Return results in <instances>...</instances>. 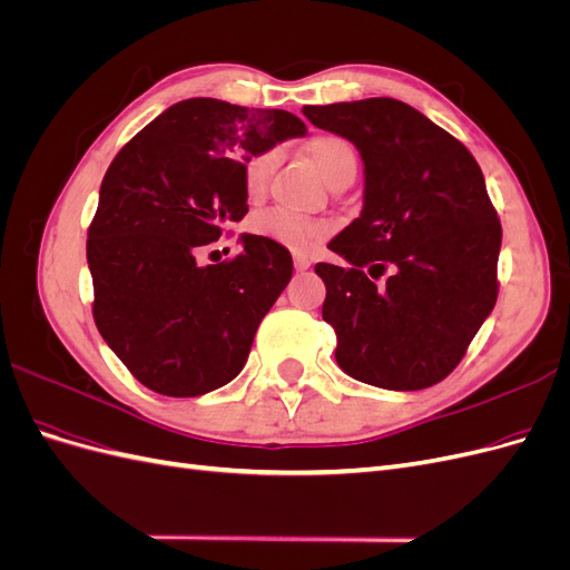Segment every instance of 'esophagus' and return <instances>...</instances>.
<instances>
[{"label": "esophagus", "mask_w": 570, "mask_h": 570, "mask_svg": "<svg viewBox=\"0 0 570 570\" xmlns=\"http://www.w3.org/2000/svg\"><path fill=\"white\" fill-rule=\"evenodd\" d=\"M308 266H312V262H308V258H306L304 254H297V256H295V268H297V271H306Z\"/></svg>", "instance_id": "esophagus-1"}]
</instances>
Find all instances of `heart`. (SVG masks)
Masks as SVG:
<instances>
[{"label": "heart", "mask_w": 570, "mask_h": 570, "mask_svg": "<svg viewBox=\"0 0 570 570\" xmlns=\"http://www.w3.org/2000/svg\"><path fill=\"white\" fill-rule=\"evenodd\" d=\"M308 157H312L318 174L327 183H333L344 174H356V151L352 142H347L340 135L314 137V140L308 142ZM275 159H278V151L268 149V151L256 154V157H252L245 164L243 187H245V195L252 202L264 197ZM249 228L256 237H266L271 243L281 245L285 249L306 252L312 249L318 239H323L327 233H331V223L306 218L285 209H268V212L256 214L249 223Z\"/></svg>", "instance_id": "heart-1"}]
</instances>
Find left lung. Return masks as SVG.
Returning a JSON list of instances; mask_svg holds the SVG:
<instances>
[{"label":"left lung","instance_id":"1","mask_svg":"<svg viewBox=\"0 0 570 570\" xmlns=\"http://www.w3.org/2000/svg\"><path fill=\"white\" fill-rule=\"evenodd\" d=\"M364 159V209L316 264L344 373L385 390L444 381L497 302L502 223L473 154L400 99L304 107ZM392 267L383 286L374 281Z\"/></svg>","mask_w":570,"mask_h":570}]
</instances>
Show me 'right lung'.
<instances>
[{
  "instance_id": "obj_1",
  "label": "right lung",
  "mask_w": 570,
  "mask_h": 570,
  "mask_svg": "<svg viewBox=\"0 0 570 570\" xmlns=\"http://www.w3.org/2000/svg\"><path fill=\"white\" fill-rule=\"evenodd\" d=\"M304 120L195 97L178 101L116 154L88 230L92 316L145 387L199 396L243 371L254 333L292 278V256L243 235V252L199 266L228 220L249 212L245 164Z\"/></svg>"
}]
</instances>
